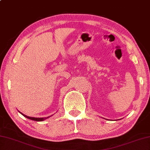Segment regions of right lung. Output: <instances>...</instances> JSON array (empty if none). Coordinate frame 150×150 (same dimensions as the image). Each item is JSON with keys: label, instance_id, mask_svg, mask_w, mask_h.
<instances>
[{"label": "right lung", "instance_id": "1", "mask_svg": "<svg viewBox=\"0 0 150 150\" xmlns=\"http://www.w3.org/2000/svg\"><path fill=\"white\" fill-rule=\"evenodd\" d=\"M22 114L24 117H25V118H27L28 119H30V120H35V121H42V120H45V119L49 118V117H47V118H32V117H29V116H25V115L23 114Z\"/></svg>", "mask_w": 150, "mask_h": 150}]
</instances>
